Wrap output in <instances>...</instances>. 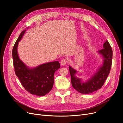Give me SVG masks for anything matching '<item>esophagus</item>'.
I'll list each match as a JSON object with an SVG mask.
<instances>
[{"label":"esophagus","instance_id":"1","mask_svg":"<svg viewBox=\"0 0 123 123\" xmlns=\"http://www.w3.org/2000/svg\"><path fill=\"white\" fill-rule=\"evenodd\" d=\"M67 62V60L66 59H62V61L61 62V64L62 66H65L66 65Z\"/></svg>","mask_w":123,"mask_h":123}]
</instances>
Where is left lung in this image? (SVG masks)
Here are the masks:
<instances>
[{"label":"left lung","instance_id":"obj_1","mask_svg":"<svg viewBox=\"0 0 123 123\" xmlns=\"http://www.w3.org/2000/svg\"><path fill=\"white\" fill-rule=\"evenodd\" d=\"M98 52L102 54L104 58L103 64L99 68L98 72L87 82H81L80 79L75 76L76 71L69 66V69L72 86L81 93H91L101 88L109 74L112 65L113 52L108 41L107 40L104 43L103 49L99 50Z\"/></svg>","mask_w":123,"mask_h":123}]
</instances>
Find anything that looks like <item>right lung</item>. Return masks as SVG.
<instances>
[{"instance_id":"obj_1","label":"right lung","mask_w":123,"mask_h":123,"mask_svg":"<svg viewBox=\"0 0 123 123\" xmlns=\"http://www.w3.org/2000/svg\"><path fill=\"white\" fill-rule=\"evenodd\" d=\"M25 30L22 31L14 44L12 50L13 65L16 75L22 86L32 94L44 96L52 89L54 74L60 68L58 61L41 65L35 68L30 69L20 61L17 53L18 42L23 37Z\"/></svg>"}]
</instances>
